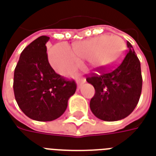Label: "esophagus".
Listing matches in <instances>:
<instances>
[{
    "mask_svg": "<svg viewBox=\"0 0 156 156\" xmlns=\"http://www.w3.org/2000/svg\"><path fill=\"white\" fill-rule=\"evenodd\" d=\"M84 83H85V81H83V83H78V84H77V90H79V89H80V88H81L82 84H83Z\"/></svg>",
    "mask_w": 156,
    "mask_h": 156,
    "instance_id": "obj_1",
    "label": "esophagus"
}]
</instances>
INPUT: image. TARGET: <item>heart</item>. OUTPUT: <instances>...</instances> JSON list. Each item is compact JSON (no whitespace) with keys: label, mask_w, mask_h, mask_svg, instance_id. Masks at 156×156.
<instances>
[{"label":"heart","mask_w":156,"mask_h":156,"mask_svg":"<svg viewBox=\"0 0 156 156\" xmlns=\"http://www.w3.org/2000/svg\"><path fill=\"white\" fill-rule=\"evenodd\" d=\"M124 47L123 39L118 36H100L76 41L72 49L65 43L55 45L48 52V59L55 71L66 75L78 68L79 61L85 59L94 69L107 68L119 60Z\"/></svg>","instance_id":"obj_1"}]
</instances>
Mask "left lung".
Wrapping results in <instances>:
<instances>
[{
    "label": "left lung",
    "mask_w": 156,
    "mask_h": 156,
    "mask_svg": "<svg viewBox=\"0 0 156 156\" xmlns=\"http://www.w3.org/2000/svg\"><path fill=\"white\" fill-rule=\"evenodd\" d=\"M127 47L129 51L119 63L87 78L95 89L90 100L91 111L101 120L117 121L126 118L134 111L140 97V62L129 41Z\"/></svg>",
    "instance_id": "1"
}]
</instances>
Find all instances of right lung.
I'll return each mask as SVG.
<instances>
[{
    "mask_svg": "<svg viewBox=\"0 0 156 156\" xmlns=\"http://www.w3.org/2000/svg\"><path fill=\"white\" fill-rule=\"evenodd\" d=\"M41 36L22 51L14 72L13 90L19 108L37 121H52L61 116L76 91L74 81H67L56 73L48 59Z\"/></svg>",
    "mask_w": 156,
    "mask_h": 156,
    "instance_id": "add662e5",
    "label": "right lung"
}]
</instances>
